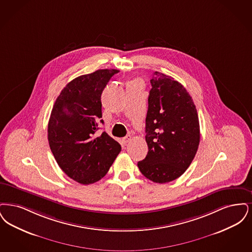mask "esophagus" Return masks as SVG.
I'll return each mask as SVG.
<instances>
[{
  "instance_id": "esophagus-1",
  "label": "esophagus",
  "mask_w": 252,
  "mask_h": 252,
  "mask_svg": "<svg viewBox=\"0 0 252 252\" xmlns=\"http://www.w3.org/2000/svg\"><path fill=\"white\" fill-rule=\"evenodd\" d=\"M131 140V135H127V136H125L124 138H123V142L124 144H128V143L130 142Z\"/></svg>"
}]
</instances>
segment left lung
<instances>
[{
  "mask_svg": "<svg viewBox=\"0 0 252 252\" xmlns=\"http://www.w3.org/2000/svg\"><path fill=\"white\" fill-rule=\"evenodd\" d=\"M151 84L146 117L149 152L137 165L147 179L165 184L183 175L192 163L200 139L199 122L194 101L182 84L158 71Z\"/></svg>",
  "mask_w": 252,
  "mask_h": 252,
  "instance_id": "8db88e82",
  "label": "left lung"
}]
</instances>
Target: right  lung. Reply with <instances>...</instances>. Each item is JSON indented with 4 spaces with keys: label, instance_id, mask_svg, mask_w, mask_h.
<instances>
[{
    "label": "right lung",
    "instance_id": "1",
    "mask_svg": "<svg viewBox=\"0 0 252 252\" xmlns=\"http://www.w3.org/2000/svg\"><path fill=\"white\" fill-rule=\"evenodd\" d=\"M118 69H98L73 79L55 100L48 124V140L60 168L82 185L106 175L121 146L98 131L101 93Z\"/></svg>",
    "mask_w": 252,
    "mask_h": 252
}]
</instances>
